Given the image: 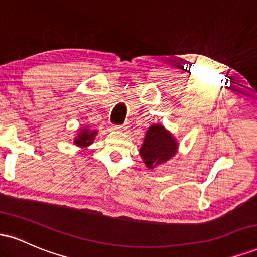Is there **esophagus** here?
<instances>
[{"label":"esophagus","instance_id":"34e87169","mask_svg":"<svg viewBox=\"0 0 257 257\" xmlns=\"http://www.w3.org/2000/svg\"><path fill=\"white\" fill-rule=\"evenodd\" d=\"M128 128H129L128 123H125V124H123V125H116V126H114V129H117L118 132H125V131H128Z\"/></svg>","mask_w":257,"mask_h":257}]
</instances>
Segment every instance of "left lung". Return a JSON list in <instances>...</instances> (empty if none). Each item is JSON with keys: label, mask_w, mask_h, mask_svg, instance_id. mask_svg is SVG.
<instances>
[{"label": "left lung", "mask_w": 257, "mask_h": 257, "mask_svg": "<svg viewBox=\"0 0 257 257\" xmlns=\"http://www.w3.org/2000/svg\"><path fill=\"white\" fill-rule=\"evenodd\" d=\"M179 143L172 132L161 123L150 125L139 153L149 169L167 163L178 153Z\"/></svg>", "instance_id": "left-lung-1"}]
</instances>
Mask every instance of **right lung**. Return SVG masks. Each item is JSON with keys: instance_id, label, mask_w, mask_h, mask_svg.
I'll return each instance as SVG.
<instances>
[{"instance_id": "1", "label": "right lung", "mask_w": 257, "mask_h": 257, "mask_svg": "<svg viewBox=\"0 0 257 257\" xmlns=\"http://www.w3.org/2000/svg\"><path fill=\"white\" fill-rule=\"evenodd\" d=\"M99 131H94V129H90L88 125H84L78 129L76 135L73 137V144L76 146L81 147V149L87 150L88 146H90L91 144L95 140V137L98 135Z\"/></svg>"}]
</instances>
